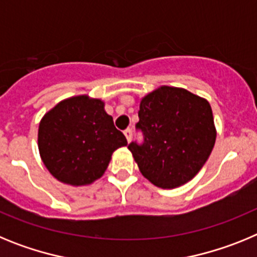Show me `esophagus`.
I'll list each match as a JSON object with an SVG mask.
<instances>
[{"instance_id": "esophagus-1", "label": "esophagus", "mask_w": 257, "mask_h": 257, "mask_svg": "<svg viewBox=\"0 0 257 257\" xmlns=\"http://www.w3.org/2000/svg\"><path fill=\"white\" fill-rule=\"evenodd\" d=\"M123 134H124V136H126V140H127V142L130 143V142H131V135H133V134H131L130 128H127V130H124Z\"/></svg>"}]
</instances>
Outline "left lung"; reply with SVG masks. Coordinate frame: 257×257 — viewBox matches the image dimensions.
<instances>
[{"instance_id": "8db88e82", "label": "left lung", "mask_w": 257, "mask_h": 257, "mask_svg": "<svg viewBox=\"0 0 257 257\" xmlns=\"http://www.w3.org/2000/svg\"><path fill=\"white\" fill-rule=\"evenodd\" d=\"M142 145L131 143L140 172L162 189L192 180L208 160L216 140L212 109L205 97L181 87L161 86L140 99Z\"/></svg>"}]
</instances>
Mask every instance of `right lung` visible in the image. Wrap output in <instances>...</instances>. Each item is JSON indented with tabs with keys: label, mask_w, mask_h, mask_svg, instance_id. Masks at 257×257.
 I'll return each instance as SVG.
<instances>
[{
	"label": "right lung",
	"mask_w": 257,
	"mask_h": 257,
	"mask_svg": "<svg viewBox=\"0 0 257 257\" xmlns=\"http://www.w3.org/2000/svg\"><path fill=\"white\" fill-rule=\"evenodd\" d=\"M101 99L77 95L59 101L38 126V151L50 174L72 187L100 179L115 149L126 147Z\"/></svg>",
	"instance_id": "1"
}]
</instances>
